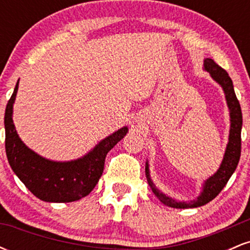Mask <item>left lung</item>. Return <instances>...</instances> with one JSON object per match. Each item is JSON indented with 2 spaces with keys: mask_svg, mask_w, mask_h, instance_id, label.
Instances as JSON below:
<instances>
[{
  "mask_svg": "<svg viewBox=\"0 0 250 250\" xmlns=\"http://www.w3.org/2000/svg\"><path fill=\"white\" fill-rule=\"evenodd\" d=\"M205 69L210 74V76L216 81L221 87L223 88L226 94L227 104H228L229 111H230V131H229V142L227 145V149L225 153V157L223 161L221 163L219 170L215 173L213 176L209 177L206 181L205 186H203L202 193L197 200L190 201V202H177L171 199V197L166 196L161 191H159L154 183L151 182L150 176H149V169L148 163L146 166V176H147V181L153 189V193L156 195L159 199L165 206L171 208H195L201 207V206L207 205L211 200H214L220 191L225 188V186L230 179L233 175L235 169L237 167V163L240 161L241 156V129H242V111H241L240 102L237 100L236 95L234 91L233 81L229 77L228 73L221 68L216 62H214L211 59L205 60Z\"/></svg>",
  "mask_w": 250,
  "mask_h": 250,
  "instance_id": "left-lung-1",
  "label": "left lung"
}]
</instances>
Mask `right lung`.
<instances>
[{
    "label": "right lung",
    "mask_w": 250,
    "mask_h": 250,
    "mask_svg": "<svg viewBox=\"0 0 250 250\" xmlns=\"http://www.w3.org/2000/svg\"><path fill=\"white\" fill-rule=\"evenodd\" d=\"M19 81L4 114L5 153L11 169L29 190L47 202H73L87 196L95 188L104 168L105 156L127 134L123 127L104 139L82 159L54 162L30 150L17 135L13 123V104Z\"/></svg>",
    "instance_id": "obj_1"
}]
</instances>
